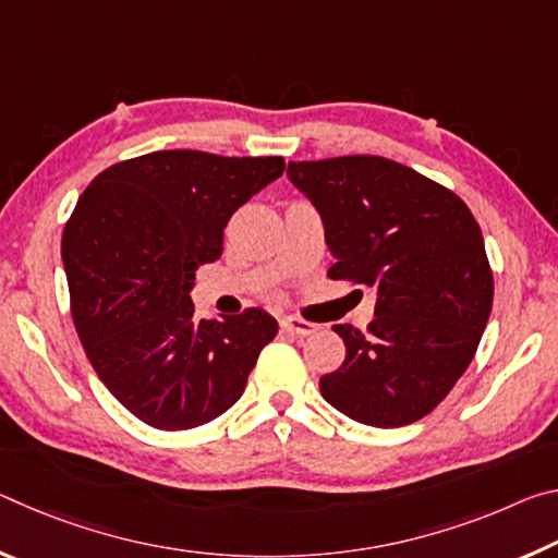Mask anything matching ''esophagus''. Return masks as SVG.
Listing matches in <instances>:
<instances>
[{
  "label": "esophagus",
  "mask_w": 558,
  "mask_h": 558,
  "mask_svg": "<svg viewBox=\"0 0 558 558\" xmlns=\"http://www.w3.org/2000/svg\"><path fill=\"white\" fill-rule=\"evenodd\" d=\"M282 332H290V335H298V337H310L317 332V325L315 323H307V319H300V317H286L280 323Z\"/></svg>",
  "instance_id": "1"
}]
</instances>
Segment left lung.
I'll list each match as a JSON object with an SVG mask.
<instances>
[{
  "instance_id": "8db88e82",
  "label": "left lung",
  "mask_w": 558,
  "mask_h": 558,
  "mask_svg": "<svg viewBox=\"0 0 558 558\" xmlns=\"http://www.w3.org/2000/svg\"><path fill=\"white\" fill-rule=\"evenodd\" d=\"M323 214L327 276L376 290L359 332L335 325L347 356L319 379L352 421L399 428L428 415L468 369L493 310V268L465 202L415 169L374 155L290 162Z\"/></svg>"
}]
</instances>
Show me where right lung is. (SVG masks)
I'll use <instances>...</instances> for the list:
<instances>
[{
  "mask_svg": "<svg viewBox=\"0 0 558 558\" xmlns=\"http://www.w3.org/2000/svg\"><path fill=\"white\" fill-rule=\"evenodd\" d=\"M282 169V157L162 149L100 172L65 221L75 332L100 381L147 426L219 418L278 335L258 307L196 323L189 292L196 268L221 256L233 211Z\"/></svg>",
  "mask_w": 558,
  "mask_h": 558,
  "instance_id": "right-lung-1",
  "label": "right lung"
}]
</instances>
